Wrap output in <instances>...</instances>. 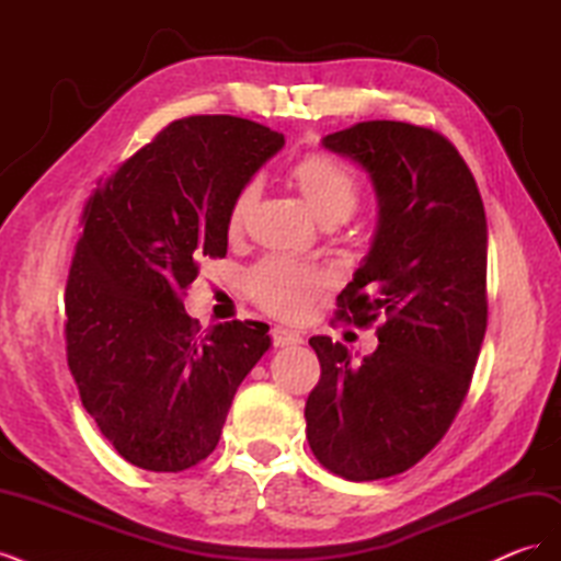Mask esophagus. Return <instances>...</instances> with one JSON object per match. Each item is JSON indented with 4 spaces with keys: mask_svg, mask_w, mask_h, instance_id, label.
I'll use <instances>...</instances> for the list:
<instances>
[{
    "mask_svg": "<svg viewBox=\"0 0 561 561\" xmlns=\"http://www.w3.org/2000/svg\"><path fill=\"white\" fill-rule=\"evenodd\" d=\"M271 336H274V344L280 346V348L304 344L301 334L295 332V330H287V328H274V330H271Z\"/></svg>",
    "mask_w": 561,
    "mask_h": 561,
    "instance_id": "1",
    "label": "esophagus"
}]
</instances>
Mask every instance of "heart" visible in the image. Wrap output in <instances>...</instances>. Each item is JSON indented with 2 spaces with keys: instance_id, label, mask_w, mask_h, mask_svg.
Masks as SVG:
<instances>
[{
  "instance_id": "1",
  "label": "heart",
  "mask_w": 561,
  "mask_h": 561,
  "mask_svg": "<svg viewBox=\"0 0 561 561\" xmlns=\"http://www.w3.org/2000/svg\"><path fill=\"white\" fill-rule=\"evenodd\" d=\"M290 180L320 222H344L358 208L360 182L346 165L330 157H307L290 168ZM257 201V186L245 184L229 208V229L239 231ZM322 285L320 271L287 257H266L250 274V293L262 307L280 318L309 311Z\"/></svg>"
}]
</instances>
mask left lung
<instances>
[{"instance_id":"1","label":"left lung","mask_w":561,"mask_h":561,"mask_svg":"<svg viewBox=\"0 0 561 561\" xmlns=\"http://www.w3.org/2000/svg\"><path fill=\"white\" fill-rule=\"evenodd\" d=\"M322 147L363 168L379 206L339 316L386 322L360 360L330 336L309 339L320 381L304 410L307 437L334 474L381 480L419 463L468 393L486 332V217L466 161L431 128L365 122Z\"/></svg>"}]
</instances>
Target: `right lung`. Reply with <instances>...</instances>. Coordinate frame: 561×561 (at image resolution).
I'll use <instances>...</instances> for the list:
<instances>
[{"mask_svg": "<svg viewBox=\"0 0 561 561\" xmlns=\"http://www.w3.org/2000/svg\"><path fill=\"white\" fill-rule=\"evenodd\" d=\"M283 145L248 118H180L87 203L65 287L67 365L133 466L180 472L213 454L236 390L271 346L257 320L201 330L182 295L203 257H225L236 194Z\"/></svg>", "mask_w": 561, "mask_h": 561, "instance_id": "1", "label": "right lung"}]
</instances>
